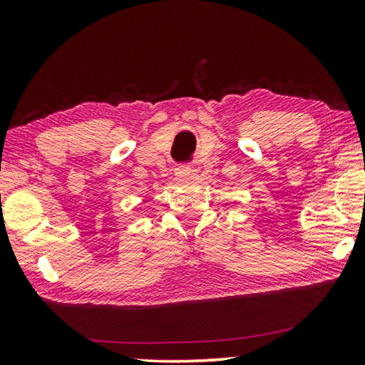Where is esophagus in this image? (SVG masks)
Returning a JSON list of instances; mask_svg holds the SVG:
<instances>
[{
  "label": "esophagus",
  "instance_id": "1",
  "mask_svg": "<svg viewBox=\"0 0 365 365\" xmlns=\"http://www.w3.org/2000/svg\"><path fill=\"white\" fill-rule=\"evenodd\" d=\"M193 175H195V169H191L190 165H178V168H175V177L178 180L187 182L190 178H193Z\"/></svg>",
  "mask_w": 365,
  "mask_h": 365
}]
</instances>
